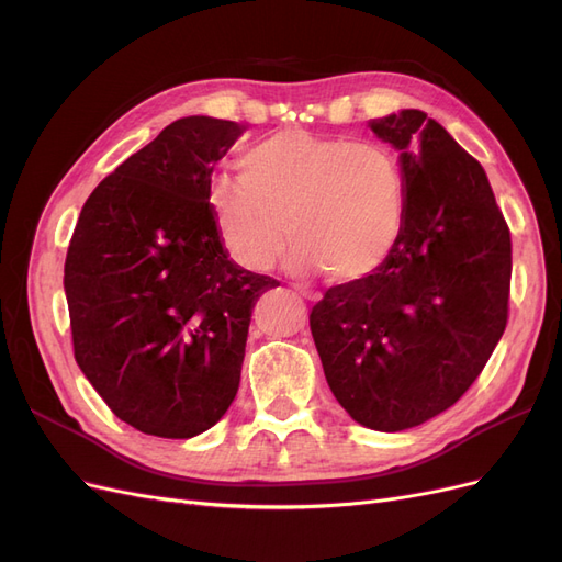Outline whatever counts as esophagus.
Returning a JSON list of instances; mask_svg holds the SVG:
<instances>
[{
    "label": "esophagus",
    "mask_w": 562,
    "mask_h": 562,
    "mask_svg": "<svg viewBox=\"0 0 562 562\" xmlns=\"http://www.w3.org/2000/svg\"><path fill=\"white\" fill-rule=\"evenodd\" d=\"M293 291H295V293H300L302 297H307V300H312V302L321 300V293L312 291V288H307V285H302V283H293Z\"/></svg>",
    "instance_id": "34e87169"
}]
</instances>
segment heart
Returning <instances> with one entry per match:
<instances>
[{
	"label": "heart",
	"instance_id": "heart-1",
	"mask_svg": "<svg viewBox=\"0 0 562 562\" xmlns=\"http://www.w3.org/2000/svg\"><path fill=\"white\" fill-rule=\"evenodd\" d=\"M405 201L401 164L384 145L302 128L252 143L239 178L215 176L209 187L213 227L241 267H274L288 229L291 265L337 281L363 279L389 258Z\"/></svg>",
	"mask_w": 562,
	"mask_h": 562
}]
</instances>
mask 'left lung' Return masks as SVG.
I'll list each match as a JSON object with an SVG mask.
<instances>
[{"label": "left lung", "instance_id": "left-lung-1", "mask_svg": "<svg viewBox=\"0 0 562 562\" xmlns=\"http://www.w3.org/2000/svg\"><path fill=\"white\" fill-rule=\"evenodd\" d=\"M401 151L405 225L363 279L333 285L310 328L337 403L375 431L448 411L504 335L512 232L483 166L422 110L372 119Z\"/></svg>", "mask_w": 562, "mask_h": 562}]
</instances>
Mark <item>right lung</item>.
Returning <instances> with one entry per match:
<instances>
[{"instance_id": "right-lung-1", "label": "right lung", "mask_w": 562, "mask_h": 562, "mask_svg": "<svg viewBox=\"0 0 562 562\" xmlns=\"http://www.w3.org/2000/svg\"><path fill=\"white\" fill-rule=\"evenodd\" d=\"M244 133L184 116L100 182L65 258L75 359L133 429L192 438L227 413L250 314L279 281L229 260L209 209L215 161Z\"/></svg>"}]
</instances>
